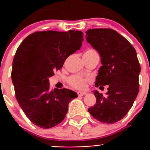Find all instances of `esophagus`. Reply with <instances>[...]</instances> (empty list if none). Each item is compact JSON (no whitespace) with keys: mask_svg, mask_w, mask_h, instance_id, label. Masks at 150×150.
I'll return each instance as SVG.
<instances>
[{"mask_svg":"<svg viewBox=\"0 0 150 150\" xmlns=\"http://www.w3.org/2000/svg\"><path fill=\"white\" fill-rule=\"evenodd\" d=\"M77 93H78V96H84V95L86 94V92L78 91V92H77Z\"/></svg>","mask_w":150,"mask_h":150,"instance_id":"34e87169","label":"esophagus"}]
</instances>
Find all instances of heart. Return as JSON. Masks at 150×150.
<instances>
[{"label": "heart", "mask_w": 150, "mask_h": 150, "mask_svg": "<svg viewBox=\"0 0 150 150\" xmlns=\"http://www.w3.org/2000/svg\"><path fill=\"white\" fill-rule=\"evenodd\" d=\"M93 52H96V51L93 49H88L86 51V53H87V54ZM91 81L92 79L90 77L85 78V77L79 75H73L69 77V78H68L67 79L68 83L72 87L75 88L76 89H80V90L86 88L87 84L88 83L91 82Z\"/></svg>", "instance_id": "b5f03b06"}]
</instances>
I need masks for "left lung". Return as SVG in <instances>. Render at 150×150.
I'll return each mask as SVG.
<instances>
[{
  "label": "left lung",
  "mask_w": 150,
  "mask_h": 150,
  "mask_svg": "<svg viewBox=\"0 0 150 150\" xmlns=\"http://www.w3.org/2000/svg\"><path fill=\"white\" fill-rule=\"evenodd\" d=\"M86 34L88 43L99 52L102 64L95 86L108 87L106 96L93 91L96 103L88 110L99 121L115 123L128 113L139 91L141 67L137 51L127 39L112 29H89Z\"/></svg>",
  "instance_id": "obj_1"
}]
</instances>
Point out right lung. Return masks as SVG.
<instances>
[{
    "instance_id": "add662e5",
    "label": "right lung",
    "mask_w": 150,
    "mask_h": 150,
    "mask_svg": "<svg viewBox=\"0 0 150 150\" xmlns=\"http://www.w3.org/2000/svg\"><path fill=\"white\" fill-rule=\"evenodd\" d=\"M83 40V33L78 30L35 32L16 50L11 71L16 100L29 120L40 128L59 124L67 113L69 102L78 97L67 88L50 91L48 78L81 48Z\"/></svg>"
}]
</instances>
